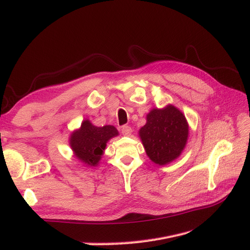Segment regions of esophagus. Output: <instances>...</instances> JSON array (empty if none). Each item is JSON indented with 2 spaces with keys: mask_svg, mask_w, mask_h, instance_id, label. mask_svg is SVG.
I'll return each instance as SVG.
<instances>
[{
  "mask_svg": "<svg viewBox=\"0 0 250 250\" xmlns=\"http://www.w3.org/2000/svg\"><path fill=\"white\" fill-rule=\"evenodd\" d=\"M121 131H122L123 135H126V137H128V135H130V134H131L132 129H131V127H130V126L124 125V126H122V128H121Z\"/></svg>",
  "mask_w": 250,
  "mask_h": 250,
  "instance_id": "1",
  "label": "esophagus"
}]
</instances>
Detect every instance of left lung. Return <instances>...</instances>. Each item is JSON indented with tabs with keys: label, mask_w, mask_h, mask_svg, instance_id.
Here are the masks:
<instances>
[{
	"label": "left lung",
	"mask_w": 250,
	"mask_h": 250,
	"mask_svg": "<svg viewBox=\"0 0 250 250\" xmlns=\"http://www.w3.org/2000/svg\"><path fill=\"white\" fill-rule=\"evenodd\" d=\"M188 134L186 117L173 105L151 110L147 123L140 129L146 153L157 165H166L177 158L186 146Z\"/></svg>",
	"instance_id": "obj_1"
}]
</instances>
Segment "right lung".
I'll return each mask as SVG.
<instances>
[{
    "label": "right lung",
    "instance_id": "obj_1",
    "mask_svg": "<svg viewBox=\"0 0 250 250\" xmlns=\"http://www.w3.org/2000/svg\"><path fill=\"white\" fill-rule=\"evenodd\" d=\"M118 134V130L113 126L97 127L86 120L81 124L80 129L71 135L70 144L78 160L96 166L100 161L108 140Z\"/></svg>",
    "mask_w": 250,
    "mask_h": 250
}]
</instances>
